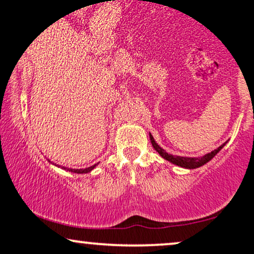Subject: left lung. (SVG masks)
Masks as SVG:
<instances>
[{"label":"left lung","instance_id":"left-lung-1","mask_svg":"<svg viewBox=\"0 0 254 254\" xmlns=\"http://www.w3.org/2000/svg\"><path fill=\"white\" fill-rule=\"evenodd\" d=\"M149 139H151V142H152V146L153 148L155 149L156 152L160 154L162 158L165 159V160L172 162V164L177 165V166H180V167H184V168H189V170H193V168H198L200 166L205 165L206 162H208L211 159H213L215 155H217V153H219L223 147L226 145V142L223 143L220 147H218L217 149H214V151H212L211 153H207L206 155L201 156V158H184V156H177V155H172L170 153H167L165 151V149H162L160 146L158 145V143L155 142L154 137L152 136V134H149Z\"/></svg>","mask_w":254,"mask_h":254}]
</instances>
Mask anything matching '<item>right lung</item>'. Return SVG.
<instances>
[{
  "mask_svg": "<svg viewBox=\"0 0 254 254\" xmlns=\"http://www.w3.org/2000/svg\"><path fill=\"white\" fill-rule=\"evenodd\" d=\"M98 165V164H96ZM96 165H93V166H90V167H87V168H83V170H69V172H73V173H77V174H86V173H89V172H92L94 168L96 167Z\"/></svg>",
  "mask_w": 254,
  "mask_h": 254,
  "instance_id": "right-lung-1",
  "label": "right lung"
}]
</instances>
